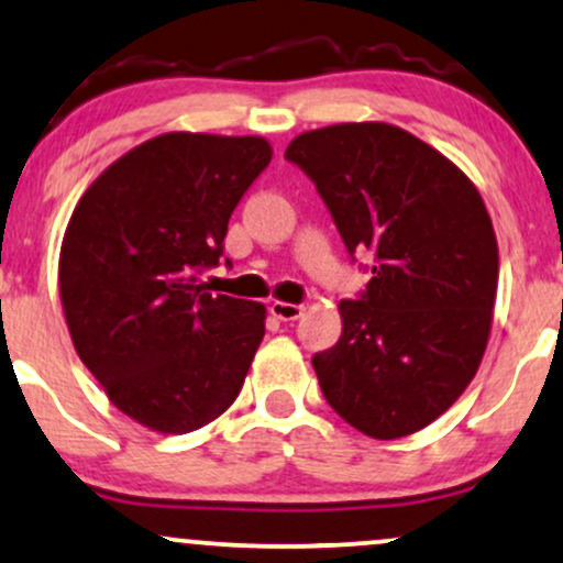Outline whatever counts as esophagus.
<instances>
[{"label": "esophagus", "mask_w": 563, "mask_h": 563, "mask_svg": "<svg viewBox=\"0 0 563 563\" xmlns=\"http://www.w3.org/2000/svg\"><path fill=\"white\" fill-rule=\"evenodd\" d=\"M269 311L277 317V320L283 322H294L299 320V317L303 314V307L301 303H286V301H273L269 303Z\"/></svg>", "instance_id": "esophagus-1"}]
</instances>
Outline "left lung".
Returning a JSON list of instances; mask_svg holds the SVG:
<instances>
[{"label": "left lung", "mask_w": 563, "mask_h": 563, "mask_svg": "<svg viewBox=\"0 0 563 563\" xmlns=\"http://www.w3.org/2000/svg\"><path fill=\"white\" fill-rule=\"evenodd\" d=\"M299 165L372 277L341 301L343 333L311 356L322 396L377 440L411 435L472 383L490 335L498 243L483 196L417 135L388 123L301 133Z\"/></svg>", "instance_id": "8db88e82"}]
</instances>
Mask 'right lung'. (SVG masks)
<instances>
[{
    "mask_svg": "<svg viewBox=\"0 0 563 563\" xmlns=\"http://www.w3.org/2000/svg\"><path fill=\"white\" fill-rule=\"evenodd\" d=\"M269 159L260 135H157L107 167L67 222L59 296L73 346L148 430L205 428L246 380L264 307L207 294L201 275Z\"/></svg>",
    "mask_w": 563,
    "mask_h": 563,
    "instance_id": "1",
    "label": "right lung"
}]
</instances>
